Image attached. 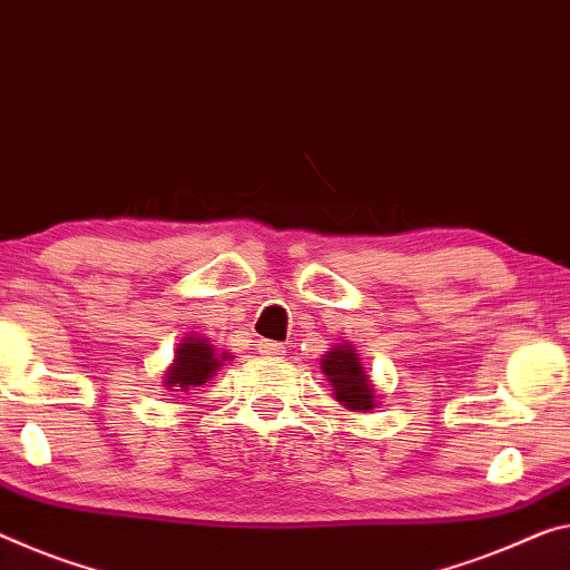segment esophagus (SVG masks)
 <instances>
[{
  "label": "esophagus",
  "instance_id": "esophagus-1",
  "mask_svg": "<svg viewBox=\"0 0 570 570\" xmlns=\"http://www.w3.org/2000/svg\"><path fill=\"white\" fill-rule=\"evenodd\" d=\"M257 348H259L262 356H283L285 354L283 344H277V341H267V338L257 341Z\"/></svg>",
  "mask_w": 570,
  "mask_h": 570
}]
</instances>
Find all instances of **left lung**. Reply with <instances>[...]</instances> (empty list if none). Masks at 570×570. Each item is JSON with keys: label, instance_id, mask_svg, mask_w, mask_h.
Listing matches in <instances>:
<instances>
[{"label": "left lung", "instance_id": "left-lung-1", "mask_svg": "<svg viewBox=\"0 0 570 570\" xmlns=\"http://www.w3.org/2000/svg\"><path fill=\"white\" fill-rule=\"evenodd\" d=\"M323 372H326L328 382L334 384L336 400L344 402L348 410L356 413H366L374 405V390L370 382V374H364V366L358 362L352 346H336L323 358Z\"/></svg>", "mask_w": 570, "mask_h": 570}]
</instances>
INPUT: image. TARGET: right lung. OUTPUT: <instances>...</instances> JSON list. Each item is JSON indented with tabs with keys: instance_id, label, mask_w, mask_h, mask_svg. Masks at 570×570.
Instances as JSON below:
<instances>
[{
	"instance_id": "obj_1",
	"label": "right lung",
	"mask_w": 570,
	"mask_h": 570,
	"mask_svg": "<svg viewBox=\"0 0 570 570\" xmlns=\"http://www.w3.org/2000/svg\"><path fill=\"white\" fill-rule=\"evenodd\" d=\"M224 358L229 356H222V362ZM222 362H218L214 348L204 338L190 336L175 352V364L165 374V387H198V384H204L222 366Z\"/></svg>"
}]
</instances>
